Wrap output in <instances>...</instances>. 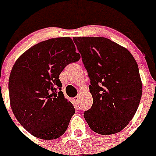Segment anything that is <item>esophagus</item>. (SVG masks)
Wrapping results in <instances>:
<instances>
[{"label":"esophagus","mask_w":156,"mask_h":156,"mask_svg":"<svg viewBox=\"0 0 156 156\" xmlns=\"http://www.w3.org/2000/svg\"><path fill=\"white\" fill-rule=\"evenodd\" d=\"M74 100H75L77 104H78V102H79V96H78V95L75 96V97H74Z\"/></svg>","instance_id":"obj_1"}]
</instances>
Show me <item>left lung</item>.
Masks as SVG:
<instances>
[{
  "mask_svg": "<svg viewBox=\"0 0 156 156\" xmlns=\"http://www.w3.org/2000/svg\"><path fill=\"white\" fill-rule=\"evenodd\" d=\"M90 78L91 108L84 118L103 135L122 130L134 116L143 86L135 59L125 48L104 37H74Z\"/></svg>",
  "mask_w": 156,
  "mask_h": 156,
  "instance_id": "obj_1",
  "label": "left lung"
}]
</instances>
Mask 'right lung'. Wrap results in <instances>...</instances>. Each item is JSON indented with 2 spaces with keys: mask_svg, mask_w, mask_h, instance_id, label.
<instances>
[{
  "mask_svg": "<svg viewBox=\"0 0 156 156\" xmlns=\"http://www.w3.org/2000/svg\"><path fill=\"white\" fill-rule=\"evenodd\" d=\"M80 55L69 37L45 40L16 61L9 79V93L16 119L33 136L51 140L68 128L75 108L65 99L59 75Z\"/></svg>",
  "mask_w": 156,
  "mask_h": 156,
  "instance_id": "1",
  "label": "right lung"
}]
</instances>
